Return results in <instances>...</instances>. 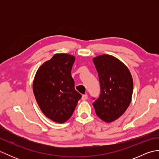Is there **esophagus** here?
<instances>
[{"instance_id": "esophagus-1", "label": "esophagus", "mask_w": 159, "mask_h": 159, "mask_svg": "<svg viewBox=\"0 0 159 159\" xmlns=\"http://www.w3.org/2000/svg\"><path fill=\"white\" fill-rule=\"evenodd\" d=\"M87 98H88V96H87V94H84V95L82 96V100H86Z\"/></svg>"}]
</instances>
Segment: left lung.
<instances>
[{"mask_svg": "<svg viewBox=\"0 0 159 159\" xmlns=\"http://www.w3.org/2000/svg\"><path fill=\"white\" fill-rule=\"evenodd\" d=\"M100 84V94L93 106L105 122H111L124 113L131 102L133 80L128 67L109 55L93 59ZM95 99V98H93Z\"/></svg>", "mask_w": 159, "mask_h": 159, "instance_id": "8db88e82", "label": "left lung"}]
</instances>
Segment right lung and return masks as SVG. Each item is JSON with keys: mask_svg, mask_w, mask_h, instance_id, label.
Returning <instances> with one entry per match:
<instances>
[{"mask_svg": "<svg viewBox=\"0 0 159 159\" xmlns=\"http://www.w3.org/2000/svg\"><path fill=\"white\" fill-rule=\"evenodd\" d=\"M75 57L56 54L39 67L33 83V93L45 116L57 123L72 116L81 95L74 89L71 70Z\"/></svg>", "mask_w": 159, "mask_h": 159, "instance_id": "add662e5", "label": "right lung"}]
</instances>
